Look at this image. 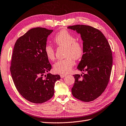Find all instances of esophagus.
<instances>
[{
	"label": "esophagus",
	"mask_w": 126,
	"mask_h": 126,
	"mask_svg": "<svg viewBox=\"0 0 126 126\" xmlns=\"http://www.w3.org/2000/svg\"><path fill=\"white\" fill-rule=\"evenodd\" d=\"M66 76V75H60V77H61V78H63Z\"/></svg>",
	"instance_id": "esophagus-1"
}]
</instances>
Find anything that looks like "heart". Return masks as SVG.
Wrapping results in <instances>:
<instances>
[{
    "label": "heart",
    "instance_id": "obj_1",
    "mask_svg": "<svg viewBox=\"0 0 126 126\" xmlns=\"http://www.w3.org/2000/svg\"><path fill=\"white\" fill-rule=\"evenodd\" d=\"M54 41L57 46L66 48L65 59L56 62L54 69L59 74L64 75L70 72L75 64L73 58L75 60L80 59L84 54V47L82 43L77 40L76 37L67 30H63L55 36ZM45 55L50 60L55 58V49L49 44H47L44 47Z\"/></svg>",
    "mask_w": 126,
    "mask_h": 126
}]
</instances>
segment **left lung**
Wrapping results in <instances>:
<instances>
[{
  "mask_svg": "<svg viewBox=\"0 0 126 126\" xmlns=\"http://www.w3.org/2000/svg\"><path fill=\"white\" fill-rule=\"evenodd\" d=\"M68 29L81 34L84 47L77 68L85 73L73 75L75 82L72 94L80 101H93L104 92L110 79L112 64L110 46L103 34L91 26L78 24Z\"/></svg>",
  "mask_w": 126,
  "mask_h": 126,
  "instance_id": "left-lung-1",
  "label": "left lung"
}]
</instances>
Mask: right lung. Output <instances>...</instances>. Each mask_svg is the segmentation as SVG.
I'll list each match as a JSON object with an SVG mask.
<instances>
[{"label":"right lung","mask_w":126,"mask_h":126,"mask_svg":"<svg viewBox=\"0 0 126 126\" xmlns=\"http://www.w3.org/2000/svg\"><path fill=\"white\" fill-rule=\"evenodd\" d=\"M53 30L30 29L16 40L13 50L10 72L16 88L25 99L36 104L53 96L58 75L45 73L51 66L44 52L47 38Z\"/></svg>","instance_id":"obj_1"}]
</instances>
